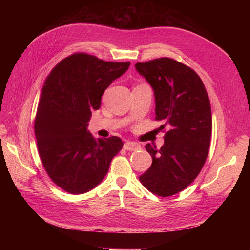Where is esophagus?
Returning a JSON list of instances; mask_svg holds the SVG:
<instances>
[{
	"instance_id": "obj_1",
	"label": "esophagus",
	"mask_w": 250,
	"mask_h": 250,
	"mask_svg": "<svg viewBox=\"0 0 250 250\" xmlns=\"http://www.w3.org/2000/svg\"><path fill=\"white\" fill-rule=\"evenodd\" d=\"M123 147H124L125 150H128V151H135V150L141 149V145H140V144L135 143V142H130V141L126 142V143L124 144Z\"/></svg>"
}]
</instances>
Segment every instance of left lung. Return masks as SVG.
Listing matches in <instances>:
<instances>
[{
  "mask_svg": "<svg viewBox=\"0 0 250 250\" xmlns=\"http://www.w3.org/2000/svg\"><path fill=\"white\" fill-rule=\"evenodd\" d=\"M135 69L154 90L155 119L169 130L157 149L147 144L151 167L140 176L147 190L162 197L177 194L198 176L208 154L211 110L200 77L188 65L162 57Z\"/></svg>",
  "mask_w": 250,
  "mask_h": 250,
  "instance_id": "8db88e82",
  "label": "left lung"
}]
</instances>
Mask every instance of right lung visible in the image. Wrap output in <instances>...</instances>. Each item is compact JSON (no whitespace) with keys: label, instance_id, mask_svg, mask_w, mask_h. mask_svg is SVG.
Wrapping results in <instances>:
<instances>
[{"label":"right lung","instance_id":"1","mask_svg":"<svg viewBox=\"0 0 250 250\" xmlns=\"http://www.w3.org/2000/svg\"><path fill=\"white\" fill-rule=\"evenodd\" d=\"M129 65L75 53L57 63L44 81L34 122L37 148L49 177L67 193L93 190L123 147L118 137L95 139L87 126L104 90Z\"/></svg>","mask_w":250,"mask_h":250}]
</instances>
